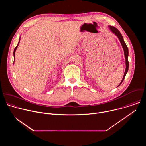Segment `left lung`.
<instances>
[{"label": "left lung", "instance_id": "left-lung-1", "mask_svg": "<svg viewBox=\"0 0 146 146\" xmlns=\"http://www.w3.org/2000/svg\"><path fill=\"white\" fill-rule=\"evenodd\" d=\"M110 29H111V31L115 33V35L118 37V38L119 39V41L121 43V45L123 47V51H124V55H125V59H126V69H125V73H124V75H123V78L121 82V83L119 84V85L121 84V83L122 82V81H123L125 77V76L127 73V72L128 70V69H129V62H128V47L127 46L125 43V41L123 40V38L122 37V36L121 35V33H120V32L116 28H115L113 26H110Z\"/></svg>", "mask_w": 146, "mask_h": 146}]
</instances>
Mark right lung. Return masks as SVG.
Segmentation results:
<instances>
[{"label": "right lung", "instance_id": "right-lung-1", "mask_svg": "<svg viewBox=\"0 0 146 146\" xmlns=\"http://www.w3.org/2000/svg\"><path fill=\"white\" fill-rule=\"evenodd\" d=\"M19 40H20V38H19ZM19 42H18V44H19ZM17 47H18V45L15 47V48H14V52H13V55H14V58H15V50H16V49H17Z\"/></svg>", "mask_w": 146, "mask_h": 146}]
</instances>
